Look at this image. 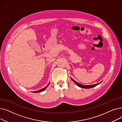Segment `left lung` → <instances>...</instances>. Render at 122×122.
Listing matches in <instances>:
<instances>
[{
	"label": "left lung",
	"instance_id": "1",
	"mask_svg": "<svg viewBox=\"0 0 122 122\" xmlns=\"http://www.w3.org/2000/svg\"><path fill=\"white\" fill-rule=\"evenodd\" d=\"M71 79L72 80V81L75 83V84L77 85V86H80V87H82V88H92V87H94V86H97L98 85H99V84H100L101 82H100V83H99V84H95V85H88V86H85V85H81V84H79L78 82H76L75 80H74L72 78H71Z\"/></svg>",
	"mask_w": 122,
	"mask_h": 122
}]
</instances>
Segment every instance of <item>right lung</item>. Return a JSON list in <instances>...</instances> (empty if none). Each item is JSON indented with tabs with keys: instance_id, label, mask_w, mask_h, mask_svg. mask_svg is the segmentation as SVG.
<instances>
[{
	"instance_id": "add662e5",
	"label": "right lung",
	"mask_w": 122,
	"mask_h": 122,
	"mask_svg": "<svg viewBox=\"0 0 122 122\" xmlns=\"http://www.w3.org/2000/svg\"><path fill=\"white\" fill-rule=\"evenodd\" d=\"M48 86V85H47L46 87H44V88H42V89H40V90H39V91H36V92H34V93H37V92H42V91H43L44 89H46V88Z\"/></svg>"
}]
</instances>
